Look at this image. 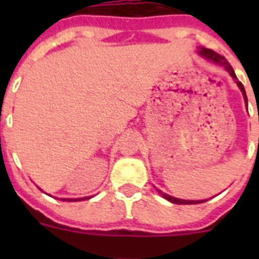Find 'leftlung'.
<instances>
[{
    "mask_svg": "<svg viewBox=\"0 0 259 259\" xmlns=\"http://www.w3.org/2000/svg\"><path fill=\"white\" fill-rule=\"evenodd\" d=\"M199 54H200L201 56H204L205 59H209V60H212L213 63H217V64H221V66L225 67L226 70L229 71V74L231 75V76H233L235 80H237V75H235V72H234L233 67L230 66V63L227 62V60H226L223 56H221L219 54H217L215 51L207 50V48H201V50L199 51ZM237 84H238V87L241 89L242 94H243V97H245L246 102H247V97H246V91H245V87H243V84H242L239 80H237ZM258 121H259V117H258ZM258 141H259V140H258ZM158 192L161 193L164 199L169 200L170 203H175V204H197V203H203V201H205V200H196V201H195V200H183V199H176V197L169 196V195H166V193H162L161 191H158Z\"/></svg>",
    "mask_w": 259,
    "mask_h": 259,
    "instance_id": "8db88e82",
    "label": "left lung"
}]
</instances>
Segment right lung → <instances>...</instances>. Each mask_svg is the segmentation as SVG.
<instances>
[{"label": "right lung", "instance_id": "1", "mask_svg": "<svg viewBox=\"0 0 259 259\" xmlns=\"http://www.w3.org/2000/svg\"><path fill=\"white\" fill-rule=\"evenodd\" d=\"M84 199H90V197H82V199H62L63 201H79V200H84Z\"/></svg>", "mask_w": 259, "mask_h": 259}]
</instances>
